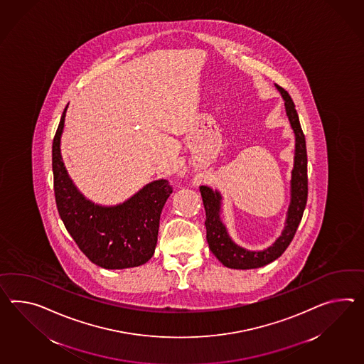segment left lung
I'll use <instances>...</instances> for the list:
<instances>
[{"label": "left lung", "mask_w": 364, "mask_h": 364, "mask_svg": "<svg viewBox=\"0 0 364 364\" xmlns=\"http://www.w3.org/2000/svg\"><path fill=\"white\" fill-rule=\"evenodd\" d=\"M284 98V105L288 119L291 122L294 136V164H293L292 178H291V204L287 212L285 226L282 235L275 243L263 251H250L240 247L231 240L226 230V226L221 221L222 196L218 191H213L209 186H200V192L204 203L205 226H206V240L209 248L223 266L235 269H251L266 266L282 257L284 251L292 242L297 228L301 222L302 214L308 200V155L305 135L302 133L299 114L293 104L292 98L285 89L276 85Z\"/></svg>", "instance_id": "obj_1"}]
</instances>
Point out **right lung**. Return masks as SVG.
<instances>
[{
  "label": "right lung",
  "instance_id": "add662e5",
  "mask_svg": "<svg viewBox=\"0 0 364 364\" xmlns=\"http://www.w3.org/2000/svg\"><path fill=\"white\" fill-rule=\"evenodd\" d=\"M53 142V191L58 212L84 255L96 266L124 269L150 260L158 242L161 209L172 188L160 178L143 186L122 204L102 206L81 195L64 167L60 152L64 118Z\"/></svg>",
  "mask_w": 364,
  "mask_h": 364
}]
</instances>
